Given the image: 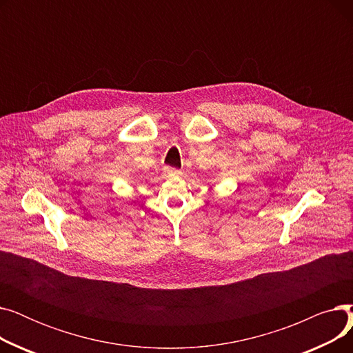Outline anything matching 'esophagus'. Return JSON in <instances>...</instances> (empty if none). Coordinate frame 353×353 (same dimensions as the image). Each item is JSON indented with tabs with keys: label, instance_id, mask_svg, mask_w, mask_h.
Instances as JSON below:
<instances>
[{
	"label": "esophagus",
	"instance_id": "34e87169",
	"mask_svg": "<svg viewBox=\"0 0 353 353\" xmlns=\"http://www.w3.org/2000/svg\"><path fill=\"white\" fill-rule=\"evenodd\" d=\"M164 173H165V176H169V177H176V176L181 174V172L179 169H172V167H165Z\"/></svg>",
	"mask_w": 353,
	"mask_h": 353
}]
</instances>
